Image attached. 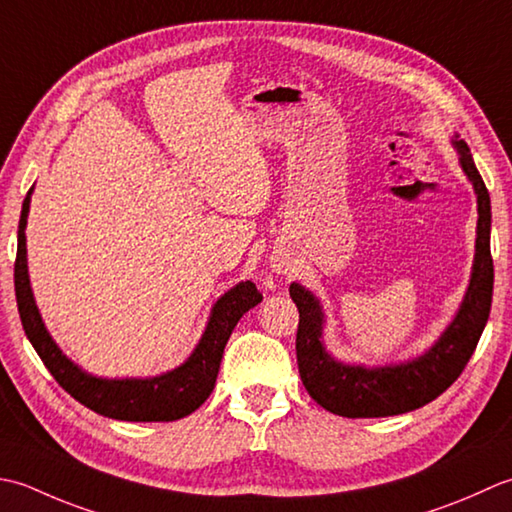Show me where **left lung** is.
Listing matches in <instances>:
<instances>
[{"label": "left lung", "mask_w": 512, "mask_h": 512, "mask_svg": "<svg viewBox=\"0 0 512 512\" xmlns=\"http://www.w3.org/2000/svg\"><path fill=\"white\" fill-rule=\"evenodd\" d=\"M453 145L477 194L475 260L460 311L424 356L373 369L338 362L322 342L325 314L320 300L298 283L289 287V296L300 314L296 333L300 380L322 409L342 417H387L415 411L451 387L473 356L493 302L490 196L468 145L462 139H453Z\"/></svg>", "instance_id": "obj_1"}]
</instances>
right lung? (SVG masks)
Masks as SVG:
<instances>
[{"mask_svg":"<svg viewBox=\"0 0 512 512\" xmlns=\"http://www.w3.org/2000/svg\"><path fill=\"white\" fill-rule=\"evenodd\" d=\"M30 194H33V190L24 198L17 229L15 296L26 336L39 353L41 362L52 373V378L77 402L99 415L112 417V420L174 422L196 411L210 398L218 369H221L225 344L232 336L236 322L243 318L245 311L263 300V294L256 289L252 280H245V283H238L225 296L218 298L203 338L198 340L192 356L181 367L156 375V378L108 380L90 375L61 353L46 331L44 320H41L35 305L26 265V218L30 210Z\"/></svg>","mask_w":512,"mask_h":512,"instance_id":"right-lung-1","label":"right lung"}]
</instances>
